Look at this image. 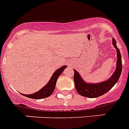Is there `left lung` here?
<instances>
[{
    "label": "left lung",
    "instance_id": "8db88e82",
    "mask_svg": "<svg viewBox=\"0 0 129 129\" xmlns=\"http://www.w3.org/2000/svg\"><path fill=\"white\" fill-rule=\"evenodd\" d=\"M112 44L117 51V63L116 69L111 77L106 81L100 83H87L83 80L78 72L74 70V79L76 89L79 94L82 96L90 98H95L103 95L107 92H109L113 87L120 77L121 70H122V62H121V55L119 50L116 46V42L114 39H112Z\"/></svg>",
    "mask_w": 129,
    "mask_h": 129
}]
</instances>
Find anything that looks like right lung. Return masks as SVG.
Here are the masks:
<instances>
[{
    "label": "right lung",
    "instance_id": "right-lung-1",
    "mask_svg": "<svg viewBox=\"0 0 129 129\" xmlns=\"http://www.w3.org/2000/svg\"><path fill=\"white\" fill-rule=\"evenodd\" d=\"M67 67V66H63V67L59 68L58 70H57L53 73V76H52L50 80L49 81L48 83L44 87L42 88L40 90H39L38 92H35V93L32 94L27 95V94H22V95H24V96L27 97V98H29L35 99V100H41V99L45 98H48V96H50L52 94V92L54 91L58 77L62 74L63 70Z\"/></svg>",
    "mask_w": 129,
    "mask_h": 129
}]
</instances>
